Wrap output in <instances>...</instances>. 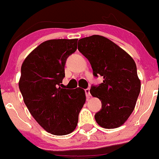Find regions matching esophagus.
Listing matches in <instances>:
<instances>
[{
	"label": "esophagus",
	"mask_w": 159,
	"mask_h": 159,
	"mask_svg": "<svg viewBox=\"0 0 159 159\" xmlns=\"http://www.w3.org/2000/svg\"><path fill=\"white\" fill-rule=\"evenodd\" d=\"M85 93H86V97H87V98H89V97H90V96H91L90 92H89V88H87V89H85Z\"/></svg>",
	"instance_id": "1"
}]
</instances>
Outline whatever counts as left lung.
<instances>
[{
  "mask_svg": "<svg viewBox=\"0 0 159 159\" xmlns=\"http://www.w3.org/2000/svg\"><path fill=\"white\" fill-rule=\"evenodd\" d=\"M78 50L89 60L94 76L103 77L89 90L101 100L96 121L107 129L121 126L133 112L141 90L135 62L117 44L98 34L80 39Z\"/></svg>",
  "mask_w": 159,
  "mask_h": 159,
  "instance_id": "obj_1",
  "label": "left lung"
}]
</instances>
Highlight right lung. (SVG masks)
I'll return each instance as SVG.
<instances>
[{
    "mask_svg": "<svg viewBox=\"0 0 159 159\" xmlns=\"http://www.w3.org/2000/svg\"><path fill=\"white\" fill-rule=\"evenodd\" d=\"M77 40L45 41L21 65L18 86L25 103L39 125L52 134L73 132L86 102L84 89L61 87L66 61L77 48Z\"/></svg>",
    "mask_w": 159,
    "mask_h": 159,
    "instance_id": "1",
    "label": "right lung"
}]
</instances>
